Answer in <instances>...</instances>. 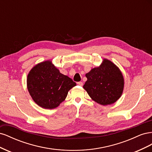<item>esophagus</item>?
<instances>
[{"instance_id": "obj_1", "label": "esophagus", "mask_w": 152, "mask_h": 152, "mask_svg": "<svg viewBox=\"0 0 152 152\" xmlns=\"http://www.w3.org/2000/svg\"><path fill=\"white\" fill-rule=\"evenodd\" d=\"M77 84V85H79L80 86H83V82H78Z\"/></svg>"}]
</instances>
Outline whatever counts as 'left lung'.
Returning a JSON list of instances; mask_svg holds the SVG:
<instances>
[{"label": "left lung", "instance_id": "left-lung-1", "mask_svg": "<svg viewBox=\"0 0 152 152\" xmlns=\"http://www.w3.org/2000/svg\"><path fill=\"white\" fill-rule=\"evenodd\" d=\"M84 89L91 98L102 105L112 104L120 98L124 90L122 73L113 63L103 59L102 63L86 74Z\"/></svg>", "mask_w": 152, "mask_h": 152}]
</instances>
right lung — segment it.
Masks as SVG:
<instances>
[{"mask_svg":"<svg viewBox=\"0 0 152 152\" xmlns=\"http://www.w3.org/2000/svg\"><path fill=\"white\" fill-rule=\"evenodd\" d=\"M27 88L31 97L40 107L53 109L66 98L76 83L59 72L51 61L41 62L31 68L27 76Z\"/></svg>","mask_w":152,"mask_h":152,"instance_id":"1","label":"right lung"}]
</instances>
